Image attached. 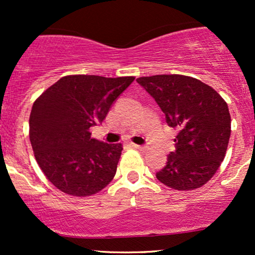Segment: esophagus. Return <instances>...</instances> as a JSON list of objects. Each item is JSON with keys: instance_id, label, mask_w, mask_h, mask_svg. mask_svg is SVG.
Returning a JSON list of instances; mask_svg holds the SVG:
<instances>
[{"instance_id": "esophagus-1", "label": "esophagus", "mask_w": 255, "mask_h": 255, "mask_svg": "<svg viewBox=\"0 0 255 255\" xmlns=\"http://www.w3.org/2000/svg\"><path fill=\"white\" fill-rule=\"evenodd\" d=\"M131 146H133L134 148H137V150H145V146H141V145H137V144H130Z\"/></svg>"}]
</instances>
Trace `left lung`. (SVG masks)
<instances>
[{
	"label": "left lung",
	"mask_w": 255,
	"mask_h": 255,
	"mask_svg": "<svg viewBox=\"0 0 255 255\" xmlns=\"http://www.w3.org/2000/svg\"><path fill=\"white\" fill-rule=\"evenodd\" d=\"M165 114L166 124L177 128L175 147L156 174L176 191L200 188L212 178L227 153L231 120L227 102L211 86L180 74L136 79Z\"/></svg>",
	"instance_id": "1"
}]
</instances>
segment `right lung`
<instances>
[{
    "label": "right lung",
    "mask_w": 255,
    "mask_h": 255,
    "mask_svg": "<svg viewBox=\"0 0 255 255\" xmlns=\"http://www.w3.org/2000/svg\"><path fill=\"white\" fill-rule=\"evenodd\" d=\"M134 77L67 75L36 99L30 115V141L46 178L66 194L89 197L116 174L124 150L91 137L114 102Z\"/></svg>",
    "instance_id": "obj_1"
}]
</instances>
